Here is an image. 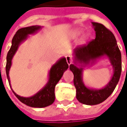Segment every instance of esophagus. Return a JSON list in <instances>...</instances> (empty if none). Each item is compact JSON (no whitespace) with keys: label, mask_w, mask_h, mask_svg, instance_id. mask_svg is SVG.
Instances as JSON below:
<instances>
[{"label":"esophagus","mask_w":127,"mask_h":127,"mask_svg":"<svg viewBox=\"0 0 127 127\" xmlns=\"http://www.w3.org/2000/svg\"><path fill=\"white\" fill-rule=\"evenodd\" d=\"M66 61H67V63H68V65H70L71 63H72V61H73V59H72L71 56H69V55H66Z\"/></svg>","instance_id":"esophagus-1"}]
</instances>
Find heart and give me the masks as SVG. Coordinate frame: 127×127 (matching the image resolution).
<instances>
[{
	"label": "heart",
	"mask_w": 127,
	"mask_h": 127,
	"mask_svg": "<svg viewBox=\"0 0 127 127\" xmlns=\"http://www.w3.org/2000/svg\"><path fill=\"white\" fill-rule=\"evenodd\" d=\"M83 32V30L81 28H75L73 30H71L70 33V36L73 39H76L77 37H78L81 34V33ZM89 38V34H84L81 38V43H85Z\"/></svg>",
	"instance_id": "obj_1"
}]
</instances>
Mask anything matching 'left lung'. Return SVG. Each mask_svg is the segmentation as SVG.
<instances>
[{
	"instance_id": "1",
	"label": "left lung",
	"mask_w": 127,
	"mask_h": 127,
	"mask_svg": "<svg viewBox=\"0 0 127 127\" xmlns=\"http://www.w3.org/2000/svg\"><path fill=\"white\" fill-rule=\"evenodd\" d=\"M92 24L95 31V39L74 49L75 64H71L69 67L74 76L73 83L76 89V98L80 102L88 105H97L105 101L115 90L122 72L121 52L113 33L100 23L92 22ZM103 56L109 58L114 69V74L105 88L99 90L88 89L82 81L83 68L82 67ZM76 63L82 64V67H77Z\"/></svg>"
}]
</instances>
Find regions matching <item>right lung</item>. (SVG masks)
<instances>
[{
    "mask_svg": "<svg viewBox=\"0 0 127 127\" xmlns=\"http://www.w3.org/2000/svg\"><path fill=\"white\" fill-rule=\"evenodd\" d=\"M41 29V26H30L24 27L18 30L12 39V46L10 47L7 54L6 62V75L7 80L10 83L9 71L12 64V59L15 52L17 51L19 45L25 41L28 37V34H32L37 32ZM68 65L66 62V58H61L51 68L49 71V79L46 85L39 91L34 95L30 97H24L17 95L13 90V93L17 97V99L22 103L32 107H45L51 105L55 100L54 90L57 83L59 81L63 76L64 71L67 70ZM10 86V83H9Z\"/></svg>",
    "mask_w": 127,
    "mask_h": 127,
    "instance_id": "1",
    "label": "right lung"
}]
</instances>
